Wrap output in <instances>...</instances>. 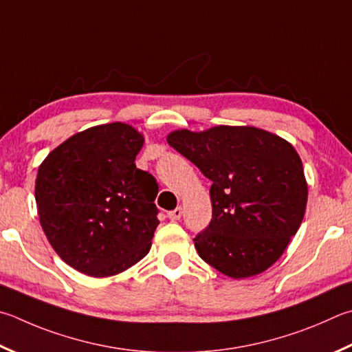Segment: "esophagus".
Masks as SVG:
<instances>
[{
    "mask_svg": "<svg viewBox=\"0 0 352 352\" xmlns=\"http://www.w3.org/2000/svg\"><path fill=\"white\" fill-rule=\"evenodd\" d=\"M182 215H183V209L182 208H175L174 210H169V212H168L169 220H180Z\"/></svg>",
    "mask_w": 352,
    "mask_h": 352,
    "instance_id": "1",
    "label": "esophagus"
}]
</instances>
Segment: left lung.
<instances>
[{
    "mask_svg": "<svg viewBox=\"0 0 352 352\" xmlns=\"http://www.w3.org/2000/svg\"><path fill=\"white\" fill-rule=\"evenodd\" d=\"M168 143L212 182V220L194 239L200 257L232 278L266 271L302 225L308 183L294 146L254 126L174 131Z\"/></svg>",
    "mask_w": 352,
    "mask_h": 352,
    "instance_id": "obj_1",
    "label": "left lung"
}]
</instances>
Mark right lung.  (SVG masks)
<instances>
[{
    "label": "right lung",
    "mask_w": 352,
    "mask_h": 352,
    "mask_svg": "<svg viewBox=\"0 0 352 352\" xmlns=\"http://www.w3.org/2000/svg\"><path fill=\"white\" fill-rule=\"evenodd\" d=\"M144 137L126 123L89 127L38 168L35 200L44 234L74 270L111 277L149 252L158 226V184L138 169Z\"/></svg>",
    "instance_id": "1"
}]
</instances>
